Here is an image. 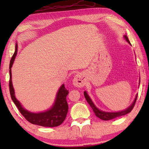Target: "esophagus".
Here are the masks:
<instances>
[{"label": "esophagus", "mask_w": 149, "mask_h": 149, "mask_svg": "<svg viewBox=\"0 0 149 149\" xmlns=\"http://www.w3.org/2000/svg\"><path fill=\"white\" fill-rule=\"evenodd\" d=\"M73 85L77 87H82L85 85V80L80 74H77L73 79Z\"/></svg>", "instance_id": "esophagus-1"}]
</instances>
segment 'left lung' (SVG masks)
Wrapping results in <instances>:
<instances>
[{
  "mask_svg": "<svg viewBox=\"0 0 149 149\" xmlns=\"http://www.w3.org/2000/svg\"><path fill=\"white\" fill-rule=\"evenodd\" d=\"M124 38H125V39L130 44V40H129V39H128L127 36L125 35L124 36ZM84 95H85V99H86L87 102L89 103V104L90 105L91 109H93V112H94V113L95 114V115H96V117L100 118V119L102 120H104V121H108V120L113 119L116 117H121V116L125 115H126V114L130 113V112L132 111V110L133 109L134 105H135L136 99H137V97H138V95H136V98H135V100H134V101L133 102V103H132V105H130V107H128L127 109L124 110V111H119V112L109 113V112H104V111H100V110H99L98 109H97V108L95 106L94 104L93 103L92 100H91L90 97H89V96L87 93L86 91H84Z\"/></svg>",
  "mask_w": 149,
  "mask_h": 149,
  "instance_id": "left-lung-1",
  "label": "left lung"
}]
</instances>
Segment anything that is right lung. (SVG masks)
I'll return each mask as SVG.
<instances>
[{"label":"right lung","mask_w":149,"mask_h":149,"mask_svg":"<svg viewBox=\"0 0 149 149\" xmlns=\"http://www.w3.org/2000/svg\"><path fill=\"white\" fill-rule=\"evenodd\" d=\"M17 52V45H15V51L12 56L9 64V91L12 100L19 109V111L25 119L32 124H35L43 127H56L61 125L66 119L68 111V105L66 101V96L68 94V91L65 88L63 84L57 93L56 101L54 104L48 111L38 113H33L24 109L19 101L16 99L15 92L11 81V67L13 66Z\"/></svg>","instance_id":"add662e5"}]
</instances>
